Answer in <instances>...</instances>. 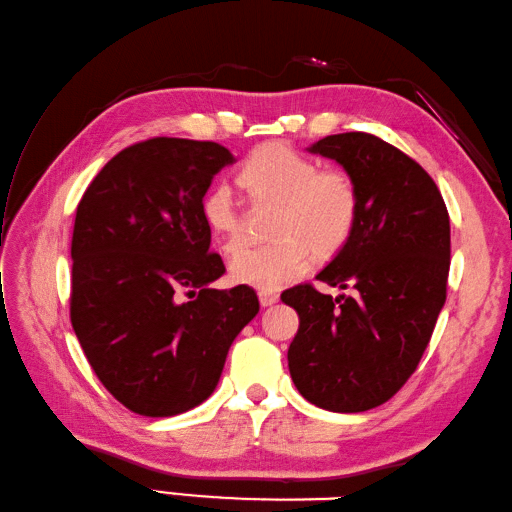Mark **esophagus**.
Returning <instances> with one entry per match:
<instances>
[{"instance_id":"1","label":"esophagus","mask_w":512,"mask_h":512,"mask_svg":"<svg viewBox=\"0 0 512 512\" xmlns=\"http://www.w3.org/2000/svg\"><path fill=\"white\" fill-rule=\"evenodd\" d=\"M279 301V294L275 292H259V303L261 307H270Z\"/></svg>"}]
</instances>
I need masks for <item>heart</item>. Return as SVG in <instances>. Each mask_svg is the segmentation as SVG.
Masks as SVG:
<instances>
[{
	"label": "heart",
	"instance_id": "1",
	"mask_svg": "<svg viewBox=\"0 0 512 512\" xmlns=\"http://www.w3.org/2000/svg\"><path fill=\"white\" fill-rule=\"evenodd\" d=\"M240 183L253 200L275 202L272 220L275 242L244 246L229 261V277L261 292L279 290L305 275L312 248L331 255L349 240L358 218V192L347 174L318 170L305 154L283 144H266L246 159ZM213 240L222 251H235L242 242V211L229 183H216L202 198Z\"/></svg>",
	"mask_w": 512,
	"mask_h": 512
}]
</instances>
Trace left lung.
Returning <instances> with one entry per match:
<instances>
[{
  "mask_svg": "<svg viewBox=\"0 0 512 512\" xmlns=\"http://www.w3.org/2000/svg\"><path fill=\"white\" fill-rule=\"evenodd\" d=\"M307 152L342 165L358 192L349 240L316 279L353 294L294 285L288 349L296 390L329 412L382 406L408 382L447 296L449 216L432 176L368 133L329 135Z\"/></svg>",
  "mask_w": 512,
  "mask_h": 512,
  "instance_id": "1",
  "label": "left lung"
}]
</instances>
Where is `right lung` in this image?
<instances>
[{"label": "right lung", "mask_w": 512, "mask_h": 512, "mask_svg": "<svg viewBox=\"0 0 512 512\" xmlns=\"http://www.w3.org/2000/svg\"><path fill=\"white\" fill-rule=\"evenodd\" d=\"M213 141L157 137L104 165L71 237V325L104 388L144 417H174L216 390L237 334L259 312L253 288L216 290L202 198L233 165ZM185 289L192 302L177 301Z\"/></svg>", "instance_id": "right-lung-1"}]
</instances>
